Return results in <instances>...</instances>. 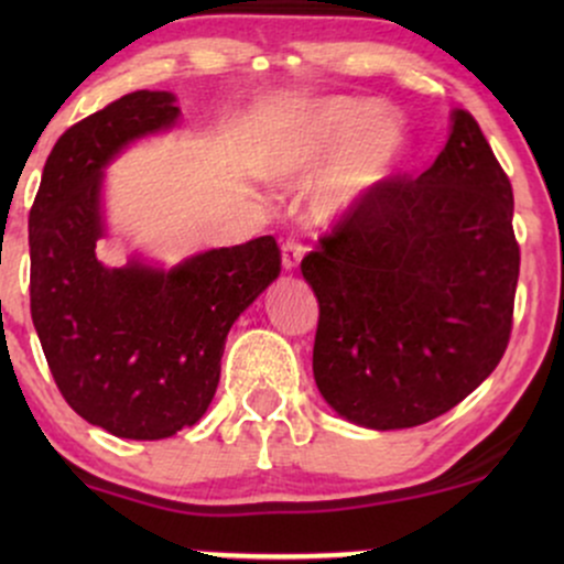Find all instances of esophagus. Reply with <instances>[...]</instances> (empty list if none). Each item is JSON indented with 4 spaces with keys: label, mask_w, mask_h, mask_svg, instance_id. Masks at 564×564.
I'll return each mask as SVG.
<instances>
[{
    "label": "esophagus",
    "mask_w": 564,
    "mask_h": 564,
    "mask_svg": "<svg viewBox=\"0 0 564 564\" xmlns=\"http://www.w3.org/2000/svg\"><path fill=\"white\" fill-rule=\"evenodd\" d=\"M302 254H304L302 243L294 241V238H286V241H283V246H281V264H283V270H289V273H291V270L300 268Z\"/></svg>",
    "instance_id": "obj_1"
}]
</instances>
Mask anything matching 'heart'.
I'll use <instances>...</instances> for the list:
<instances>
[{
	"instance_id": "b5f03b06",
	"label": "heart",
	"mask_w": 564,
	"mask_h": 564,
	"mask_svg": "<svg viewBox=\"0 0 564 564\" xmlns=\"http://www.w3.org/2000/svg\"><path fill=\"white\" fill-rule=\"evenodd\" d=\"M405 145L403 121L392 111H379L373 100L323 97L302 108L289 142L270 159L268 174L296 180L318 170L341 147L310 193V215L315 223L336 225L390 177Z\"/></svg>"
}]
</instances>
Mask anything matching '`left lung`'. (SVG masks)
<instances>
[{
  "label": "left lung",
  "instance_id": "1",
  "mask_svg": "<svg viewBox=\"0 0 564 564\" xmlns=\"http://www.w3.org/2000/svg\"><path fill=\"white\" fill-rule=\"evenodd\" d=\"M514 198L462 108L416 180H384L302 260L318 300V392L349 424L408 430L443 416L509 345L520 246Z\"/></svg>",
  "mask_w": 564,
  "mask_h": 564
}]
</instances>
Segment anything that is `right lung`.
Segmentation results:
<instances>
[{
	"label": "right lung",
	"mask_w": 564,
	"mask_h": 564,
	"mask_svg": "<svg viewBox=\"0 0 564 564\" xmlns=\"http://www.w3.org/2000/svg\"><path fill=\"white\" fill-rule=\"evenodd\" d=\"M177 97L138 89L55 142L29 215L31 318L66 403L116 437L164 440L209 408L225 339L281 273L273 236L198 251L164 268H111L106 170L129 145L177 127Z\"/></svg>",
	"instance_id": "add662e5"
}]
</instances>
